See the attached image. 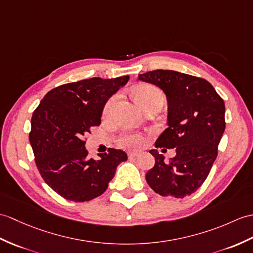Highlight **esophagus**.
<instances>
[{"mask_svg":"<svg viewBox=\"0 0 253 253\" xmlns=\"http://www.w3.org/2000/svg\"><path fill=\"white\" fill-rule=\"evenodd\" d=\"M139 155H140V153H138V152H129V153H128L129 158H136Z\"/></svg>","mask_w":253,"mask_h":253,"instance_id":"1","label":"esophagus"}]
</instances>
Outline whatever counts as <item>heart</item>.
Returning a JSON list of instances; mask_svg holds the SVG:
<instances>
[{"label":"heart","instance_id":"1","mask_svg":"<svg viewBox=\"0 0 253 253\" xmlns=\"http://www.w3.org/2000/svg\"><path fill=\"white\" fill-rule=\"evenodd\" d=\"M133 97L136 99V101L142 107L143 109L148 107L151 103L157 102V101H163L164 102V95L160 89H157L156 87L151 86V85H139L132 90ZM115 97L110 98L107 103H105L103 108V114L108 116L111 111H112L113 105L115 103ZM144 138L141 136L140 133L136 132H129L125 133L120 138V144L122 146H125V148H132L136 149L139 148L143 144Z\"/></svg>","mask_w":253,"mask_h":253}]
</instances>
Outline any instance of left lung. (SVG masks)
Listing matches in <instances>:
<instances>
[{
	"instance_id": "8db88e82",
	"label": "left lung",
	"mask_w": 253,
	"mask_h": 253,
	"mask_svg": "<svg viewBox=\"0 0 253 253\" xmlns=\"http://www.w3.org/2000/svg\"><path fill=\"white\" fill-rule=\"evenodd\" d=\"M138 79L166 93L168 127L155 146L174 148L177 153L165 162L163 154L151 150L155 165L146 172V182L162 196L191 195L207 179L218 155L225 129L224 101L208 81L172 70H154Z\"/></svg>"
}]
</instances>
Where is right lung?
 <instances>
[{
    "label": "right lung",
    "mask_w": 253,
    "mask_h": 253,
    "mask_svg": "<svg viewBox=\"0 0 253 253\" xmlns=\"http://www.w3.org/2000/svg\"><path fill=\"white\" fill-rule=\"evenodd\" d=\"M129 76L92 78L58 86L45 95L31 119L29 140L43 180L57 194L75 203L91 201L108 189L116 168L127 161L124 151L109 149L88 156L83 140L101 123L111 96L127 84Z\"/></svg>",
    "instance_id": "right-lung-1"
}]
</instances>
